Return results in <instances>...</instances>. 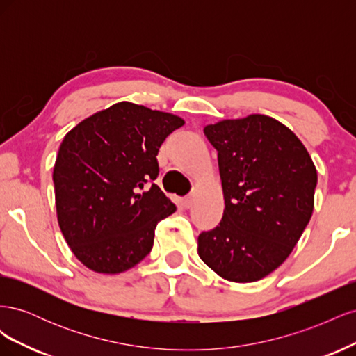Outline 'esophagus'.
I'll return each instance as SVG.
<instances>
[{"mask_svg": "<svg viewBox=\"0 0 356 356\" xmlns=\"http://www.w3.org/2000/svg\"><path fill=\"white\" fill-rule=\"evenodd\" d=\"M182 207L190 209L193 207V197H184V199H182Z\"/></svg>", "mask_w": 356, "mask_h": 356, "instance_id": "obj_1", "label": "esophagus"}]
</instances>
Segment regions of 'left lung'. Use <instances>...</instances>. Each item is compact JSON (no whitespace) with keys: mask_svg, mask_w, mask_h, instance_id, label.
<instances>
[{"mask_svg":"<svg viewBox=\"0 0 356 356\" xmlns=\"http://www.w3.org/2000/svg\"><path fill=\"white\" fill-rule=\"evenodd\" d=\"M218 152L222 220L197 238L202 261L232 282H255L281 266L315 204L316 168L296 134L251 114L203 129Z\"/></svg>","mask_w":356,"mask_h":356,"instance_id":"obj_1","label":"left lung"}]
</instances>
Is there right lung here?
Instances as JSON below:
<instances>
[{
    "mask_svg": "<svg viewBox=\"0 0 356 356\" xmlns=\"http://www.w3.org/2000/svg\"><path fill=\"white\" fill-rule=\"evenodd\" d=\"M182 124L178 115L123 101L63 138L53 168L58 222L90 270L122 273L152 251L157 222L177 211L153 182L156 156Z\"/></svg>",
    "mask_w": 356,
    "mask_h": 356,
    "instance_id": "add662e5",
    "label": "right lung"
}]
</instances>
